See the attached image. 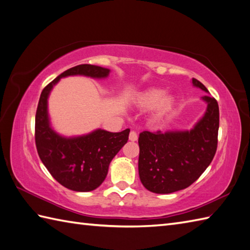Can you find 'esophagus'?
Masks as SVG:
<instances>
[{
  "label": "esophagus",
  "mask_w": 250,
  "mask_h": 250,
  "mask_svg": "<svg viewBox=\"0 0 250 250\" xmlns=\"http://www.w3.org/2000/svg\"><path fill=\"white\" fill-rule=\"evenodd\" d=\"M129 139H130V141H132V142L137 141V134H136L135 131H131V132H130Z\"/></svg>",
  "instance_id": "esophagus-1"
}]
</instances>
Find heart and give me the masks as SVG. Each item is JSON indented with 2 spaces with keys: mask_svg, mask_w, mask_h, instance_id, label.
I'll list each match as a JSON object with an SVG mask.
<instances>
[{
  "mask_svg": "<svg viewBox=\"0 0 250 250\" xmlns=\"http://www.w3.org/2000/svg\"><path fill=\"white\" fill-rule=\"evenodd\" d=\"M175 99L171 94H164L160 88H149L140 92L135 98V105L142 109L153 107V116L162 117L173 108Z\"/></svg>",
  "mask_w": 250,
  "mask_h": 250,
  "instance_id": "b5f03b06",
  "label": "heart"
}]
</instances>
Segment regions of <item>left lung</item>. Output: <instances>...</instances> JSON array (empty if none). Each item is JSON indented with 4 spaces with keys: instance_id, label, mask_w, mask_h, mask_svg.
<instances>
[{
    "instance_id": "left-lung-1",
    "label": "left lung",
    "mask_w": 250,
    "mask_h": 250,
    "mask_svg": "<svg viewBox=\"0 0 250 250\" xmlns=\"http://www.w3.org/2000/svg\"><path fill=\"white\" fill-rule=\"evenodd\" d=\"M195 87L208 92L192 78ZM205 114L190 131L142 132L139 137V174L143 186L155 193L183 190L198 179L213 161L218 144L219 107L215 98L204 95Z\"/></svg>"
}]
</instances>
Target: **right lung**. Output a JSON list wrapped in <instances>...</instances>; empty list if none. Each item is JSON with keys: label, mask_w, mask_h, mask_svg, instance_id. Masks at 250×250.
I'll return each instance as SVG.
<instances>
[{"label": "right lung", "mask_w": 250, "mask_h": 250, "mask_svg": "<svg viewBox=\"0 0 250 250\" xmlns=\"http://www.w3.org/2000/svg\"><path fill=\"white\" fill-rule=\"evenodd\" d=\"M108 74V68L97 65L74 66L60 74L41 93L35 115L36 149L51 176L73 191H92L104 182L110 161L129 140L130 129L117 133L99 129L87 135L66 139L50 128L47 99L62 77L83 75L104 78Z\"/></svg>", "instance_id": "obj_1"}]
</instances>
